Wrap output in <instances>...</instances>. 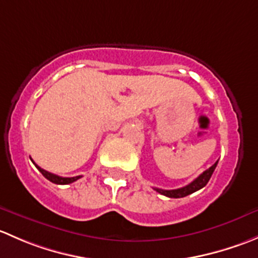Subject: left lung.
Listing matches in <instances>:
<instances>
[{"label": "left lung", "mask_w": 258, "mask_h": 258, "mask_svg": "<svg viewBox=\"0 0 258 258\" xmlns=\"http://www.w3.org/2000/svg\"><path fill=\"white\" fill-rule=\"evenodd\" d=\"M217 163H218V161H217V162L213 163V165L211 166L209 170H206L205 172H202L201 175L199 176V177L195 178L194 181L191 182V183H188L187 186H184V187H181V188H177V189L153 188V189H155V191H157L158 194L163 195V196L171 197V199H181V197L188 196V195L194 194V192L199 191V189H201L202 187L206 186L207 182L210 181L211 176H212L213 171H215L216 166H217Z\"/></svg>", "instance_id": "left-lung-1"}]
</instances>
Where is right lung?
I'll list each match as a JSON object with an SVG mask.
<instances>
[{
	"instance_id": "1",
	"label": "right lung",
	"mask_w": 258,
	"mask_h": 258,
	"mask_svg": "<svg viewBox=\"0 0 258 258\" xmlns=\"http://www.w3.org/2000/svg\"><path fill=\"white\" fill-rule=\"evenodd\" d=\"M35 166L37 167V170L40 171V172L48 179V181H51L52 183H56V184H69V183H72V182L77 181V179L82 177V176H76V177H61V176H57V175H53V173H51V172H47V171H45L43 168H41L40 166H37L36 163H35Z\"/></svg>"
}]
</instances>
